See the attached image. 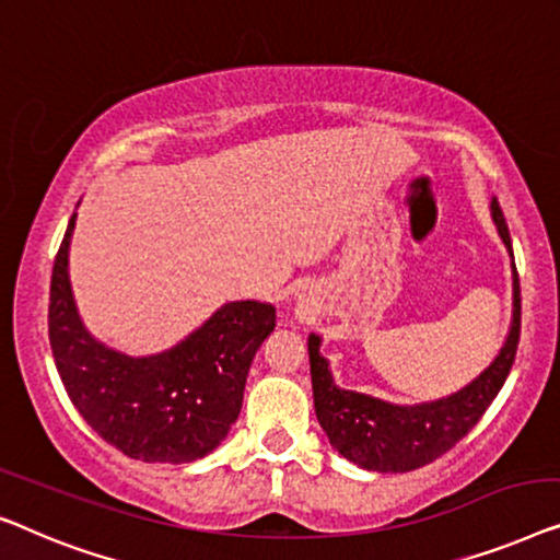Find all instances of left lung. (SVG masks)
<instances>
[{
	"label": "left lung",
	"mask_w": 560,
	"mask_h": 560,
	"mask_svg": "<svg viewBox=\"0 0 560 560\" xmlns=\"http://www.w3.org/2000/svg\"><path fill=\"white\" fill-rule=\"evenodd\" d=\"M492 218L498 223L500 238L505 241L510 256H513V243H510L508 223L498 200H492ZM513 273L515 310L505 348L467 388L448 398L431 400V404L393 406L362 396V393L337 388L329 375L327 360L319 355V337L310 335L314 411H317L319 427L329 436V444L345 459L373 471H411L439 459L475 429L515 362L520 342V281L515 264Z\"/></svg>",
	"instance_id": "obj_1"
}]
</instances>
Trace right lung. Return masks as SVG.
<instances>
[{"instance_id": "1", "label": "right lung", "mask_w": 560, "mask_h": 560, "mask_svg": "<svg viewBox=\"0 0 560 560\" xmlns=\"http://www.w3.org/2000/svg\"><path fill=\"white\" fill-rule=\"evenodd\" d=\"M52 264L47 332L66 393L96 434L131 459L185 464L210 454L238 419L250 360L277 327V310L231 302L175 348L129 358L93 340L75 312L68 246Z\"/></svg>"}]
</instances>
